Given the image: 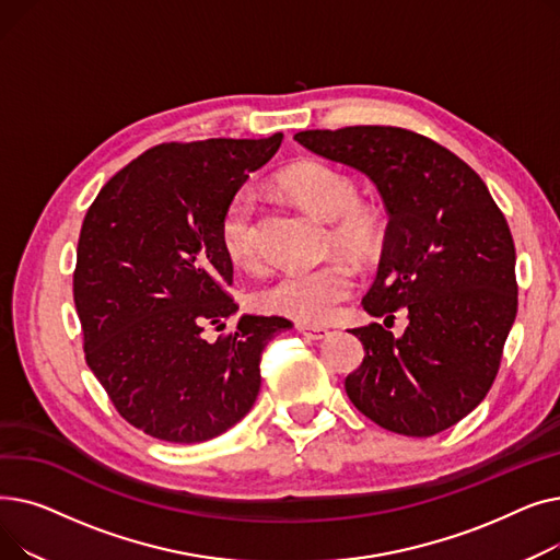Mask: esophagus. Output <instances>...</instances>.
I'll use <instances>...</instances> for the list:
<instances>
[{
    "mask_svg": "<svg viewBox=\"0 0 560 560\" xmlns=\"http://www.w3.org/2000/svg\"><path fill=\"white\" fill-rule=\"evenodd\" d=\"M298 331H300L302 336H306L308 340H322V338L329 336V329H325V327H313V325H298Z\"/></svg>",
    "mask_w": 560,
    "mask_h": 560,
    "instance_id": "1",
    "label": "esophagus"
}]
</instances>
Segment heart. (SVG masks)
Returning <instances> with one entry per match:
<instances>
[{"label": "heart", "mask_w": 560, "mask_h": 560, "mask_svg": "<svg viewBox=\"0 0 560 560\" xmlns=\"http://www.w3.org/2000/svg\"><path fill=\"white\" fill-rule=\"evenodd\" d=\"M277 182L304 211L329 222V247L361 262L372 260L384 247L386 215L374 201L359 199V186L349 172L306 159L285 167ZM220 241L231 262L249 272L262 268L260 224L252 190H238L226 203ZM354 288V270L345 260H329L315 270L281 275L256 292V306L302 325H319L351 298Z\"/></svg>", "instance_id": "b5f03b06"}]
</instances>
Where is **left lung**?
<instances>
[{"instance_id": "left-lung-1", "label": "left lung", "mask_w": 560, "mask_h": 560, "mask_svg": "<svg viewBox=\"0 0 560 560\" xmlns=\"http://www.w3.org/2000/svg\"><path fill=\"white\" fill-rule=\"evenodd\" d=\"M295 140L368 174L390 215L363 308L386 322L406 308L408 327L401 338L378 322L351 329L365 359L345 378L347 397L401 435L454 427L494 384L517 313L504 213L472 167L416 131L359 125L300 131Z\"/></svg>"}]
</instances>
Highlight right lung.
Masks as SVG:
<instances>
[{
	"mask_svg": "<svg viewBox=\"0 0 560 560\" xmlns=\"http://www.w3.org/2000/svg\"><path fill=\"white\" fill-rule=\"evenodd\" d=\"M281 138L156 144L110 176L83 218L72 292L85 363L147 435L190 445L243 420L265 345L292 327L243 315L235 331L203 336L238 311L224 209Z\"/></svg>",
	"mask_w": 560,
	"mask_h": 560,
	"instance_id": "right-lung-1",
	"label": "right lung"
}]
</instances>
